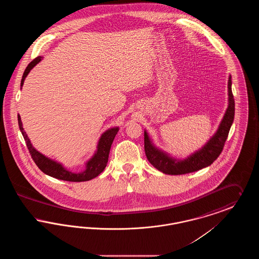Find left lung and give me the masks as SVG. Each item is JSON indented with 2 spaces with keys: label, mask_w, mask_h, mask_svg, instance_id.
I'll return each instance as SVG.
<instances>
[{
  "label": "left lung",
  "mask_w": 259,
  "mask_h": 259,
  "mask_svg": "<svg viewBox=\"0 0 259 259\" xmlns=\"http://www.w3.org/2000/svg\"><path fill=\"white\" fill-rule=\"evenodd\" d=\"M231 75L228 79V107L217 132L202 148L185 159H177L155 147L145 130V151L148 160L158 171L167 175H185L209 166L222 153L229 130L234 120L235 101L232 94Z\"/></svg>",
  "instance_id": "obj_1"
}]
</instances>
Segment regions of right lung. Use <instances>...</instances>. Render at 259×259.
<instances>
[{"mask_svg": "<svg viewBox=\"0 0 259 259\" xmlns=\"http://www.w3.org/2000/svg\"><path fill=\"white\" fill-rule=\"evenodd\" d=\"M41 59H42V57L38 56L27 66L23 75H22L20 87H23L26 76L30 73V71L37 65V63L40 62ZM17 118H18L19 129L24 138L27 148L29 149V152H30L33 160L35 161V163L39 168V170L52 178L62 180V181H67V182H75V183L90 181V180L98 177L99 175L104 171V169L107 166L108 160H109V154H110L111 144L114 140V137L116 136L118 130H119V127H112V128L108 129L107 131H105L99 139L97 150L95 151L93 156L85 163V170L80 172H73L69 171L68 169H66L61 163L53 160V159H50V157H48V156L44 155L42 153H40L39 151H37V149L34 148L33 145L31 144L30 139L28 138V136L24 131L21 117L19 114H18Z\"/></svg>", "mask_w": 259, "mask_h": 259, "instance_id": "add662e5", "label": "right lung"}]
</instances>
